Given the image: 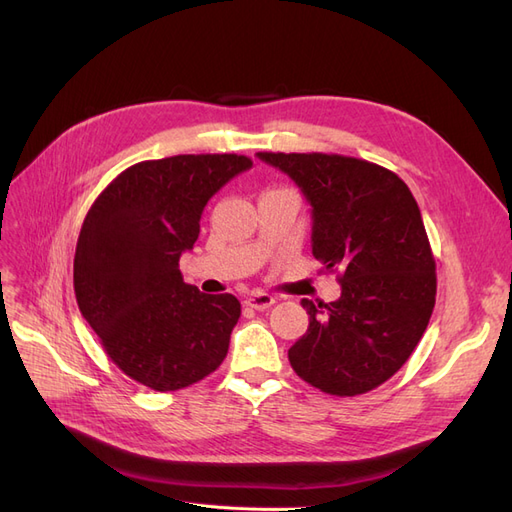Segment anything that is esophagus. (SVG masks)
I'll use <instances>...</instances> for the list:
<instances>
[{
  "label": "esophagus",
  "instance_id": "1",
  "mask_svg": "<svg viewBox=\"0 0 512 512\" xmlns=\"http://www.w3.org/2000/svg\"><path fill=\"white\" fill-rule=\"evenodd\" d=\"M273 303H275V297H273V294H269V292H262V290L252 292L250 297L245 299V305H247V307H252V309H267V307H271Z\"/></svg>",
  "mask_w": 512,
  "mask_h": 512
}]
</instances>
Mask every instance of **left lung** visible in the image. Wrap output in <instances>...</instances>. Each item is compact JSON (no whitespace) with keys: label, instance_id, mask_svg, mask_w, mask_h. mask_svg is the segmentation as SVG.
<instances>
[{"label":"left lung","instance_id":"obj_1","mask_svg":"<svg viewBox=\"0 0 512 512\" xmlns=\"http://www.w3.org/2000/svg\"><path fill=\"white\" fill-rule=\"evenodd\" d=\"M256 156L299 185L312 205V254L342 284L337 301H301L309 327L288 350L292 369L337 397L376 389L410 359L436 305L421 209L378 164L337 153Z\"/></svg>","mask_w":512,"mask_h":512}]
</instances>
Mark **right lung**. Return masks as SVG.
I'll use <instances>...</instances> for the list:
<instances>
[{
	"label": "right lung",
	"instance_id": "right-lung-1",
	"mask_svg": "<svg viewBox=\"0 0 512 512\" xmlns=\"http://www.w3.org/2000/svg\"><path fill=\"white\" fill-rule=\"evenodd\" d=\"M252 160L200 153L138 162L106 185L74 254L76 303L111 361L153 391H177L226 359L241 316L232 294L183 282L209 198Z\"/></svg>",
	"mask_w": 512,
	"mask_h": 512
}]
</instances>
